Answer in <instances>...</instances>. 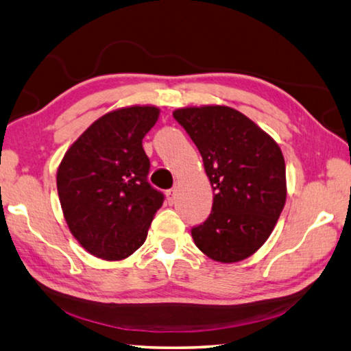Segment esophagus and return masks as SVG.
Segmentation results:
<instances>
[{
    "label": "esophagus",
    "instance_id": "34e87169",
    "mask_svg": "<svg viewBox=\"0 0 351 351\" xmlns=\"http://www.w3.org/2000/svg\"><path fill=\"white\" fill-rule=\"evenodd\" d=\"M165 197H167V203L169 204H173L175 199H176V190L175 189H170L165 192Z\"/></svg>",
    "mask_w": 351,
    "mask_h": 351
}]
</instances>
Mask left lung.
I'll return each mask as SVG.
<instances>
[{
	"label": "left lung",
	"instance_id": "left-lung-1",
	"mask_svg": "<svg viewBox=\"0 0 351 351\" xmlns=\"http://www.w3.org/2000/svg\"><path fill=\"white\" fill-rule=\"evenodd\" d=\"M173 117L198 147L215 190L209 218L192 229L195 245L221 263L251 257L269 239L287 201L280 147L230 106H187Z\"/></svg>",
	"mask_w": 351,
	"mask_h": 351
}]
</instances>
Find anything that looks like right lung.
<instances>
[{"label": "right lung", "instance_id": "add662e5", "mask_svg": "<svg viewBox=\"0 0 351 351\" xmlns=\"http://www.w3.org/2000/svg\"><path fill=\"white\" fill-rule=\"evenodd\" d=\"M158 106L133 105L93 122L64 153L57 170L63 217L74 239L99 258L123 260L144 245L164 195L147 181L142 139Z\"/></svg>", "mask_w": 351, "mask_h": 351}]
</instances>
